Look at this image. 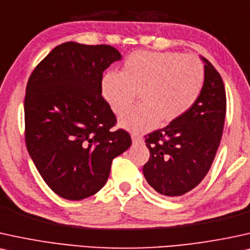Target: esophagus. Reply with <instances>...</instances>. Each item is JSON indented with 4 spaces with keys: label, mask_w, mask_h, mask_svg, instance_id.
I'll return each instance as SVG.
<instances>
[{
    "label": "esophagus",
    "mask_w": 250,
    "mask_h": 250,
    "mask_svg": "<svg viewBox=\"0 0 250 250\" xmlns=\"http://www.w3.org/2000/svg\"><path fill=\"white\" fill-rule=\"evenodd\" d=\"M131 140H132V143H134V144L142 143V137H141V136H138L137 134H132L131 135Z\"/></svg>",
    "instance_id": "esophagus-1"
}]
</instances>
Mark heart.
I'll return each mask as SVG.
<instances>
[{
  "label": "heart",
  "mask_w": 250,
  "mask_h": 250,
  "mask_svg": "<svg viewBox=\"0 0 250 250\" xmlns=\"http://www.w3.org/2000/svg\"><path fill=\"white\" fill-rule=\"evenodd\" d=\"M205 72L202 62L179 52L132 53L121 72L107 71L100 81L102 96L113 113L120 114L140 96V106L124 112L120 127L145 132L159 122L168 125L182 118L200 99Z\"/></svg>",
  "instance_id": "1"
}]
</instances>
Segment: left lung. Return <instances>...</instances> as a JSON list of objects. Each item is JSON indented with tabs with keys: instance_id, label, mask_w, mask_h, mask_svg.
<instances>
[{
	"instance_id": "left-lung-1",
	"label": "left lung",
	"mask_w": 250,
	"mask_h": 250,
	"mask_svg": "<svg viewBox=\"0 0 250 250\" xmlns=\"http://www.w3.org/2000/svg\"><path fill=\"white\" fill-rule=\"evenodd\" d=\"M202 94L186 115L146 137L150 151L143 174L159 194L176 197L190 191L209 172L222 140L226 93L219 72L207 59Z\"/></svg>"
}]
</instances>
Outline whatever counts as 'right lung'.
<instances>
[{
	"instance_id": "obj_1",
	"label": "right lung",
	"mask_w": 250,
	"mask_h": 250,
	"mask_svg": "<svg viewBox=\"0 0 250 250\" xmlns=\"http://www.w3.org/2000/svg\"><path fill=\"white\" fill-rule=\"evenodd\" d=\"M121 54L108 45L69 41L37 65L24 102L25 141L43 181L65 200L80 201L106 185L115 157L131 145L102 96L103 72Z\"/></svg>"
}]
</instances>
